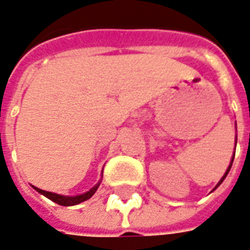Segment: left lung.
I'll use <instances>...</instances> for the list:
<instances>
[{"label": "left lung", "instance_id": "left-lung-1", "mask_svg": "<svg viewBox=\"0 0 250 250\" xmlns=\"http://www.w3.org/2000/svg\"><path fill=\"white\" fill-rule=\"evenodd\" d=\"M236 139H237V138H236ZM233 158H235V155L232 156V160H231V163H229V166H228V168H227V171H226V173H224V175H223V177H222V179H220V181H219V183L216 184V187H215V188H214V190H215L216 188L219 187L220 184L223 183V180H224V179H226V176H227V175H228V172H229V169H231V167H232V163H233Z\"/></svg>", "mask_w": 250, "mask_h": 250}]
</instances>
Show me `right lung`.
Instances as JSON below:
<instances>
[{"label":"right lung","instance_id":"add662e5","mask_svg":"<svg viewBox=\"0 0 250 250\" xmlns=\"http://www.w3.org/2000/svg\"><path fill=\"white\" fill-rule=\"evenodd\" d=\"M102 181H99L94 188H91L90 190L86 191V193H83V194L79 195H74V197H67V195H61V194H56V193H52V191H46L42 190V189H39L36 187H32L36 191H39L40 194L45 195L46 198H49L51 201L56 202V204L61 205V206H74V205H78L83 201H87L88 198H91L92 195L95 194V191L98 190L99 185H100Z\"/></svg>","mask_w":250,"mask_h":250}]
</instances>
